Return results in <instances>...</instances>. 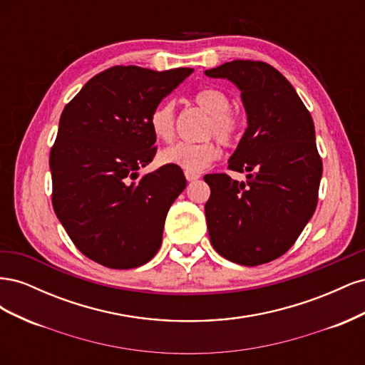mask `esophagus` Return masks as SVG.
Returning <instances> with one entry per match:
<instances>
[{"instance_id": "34e87169", "label": "esophagus", "mask_w": 365, "mask_h": 365, "mask_svg": "<svg viewBox=\"0 0 365 365\" xmlns=\"http://www.w3.org/2000/svg\"><path fill=\"white\" fill-rule=\"evenodd\" d=\"M184 175H185V178H187V181H196L197 178H200V173L197 172H193V170H184Z\"/></svg>"}]
</instances>
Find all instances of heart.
<instances>
[{
    "mask_svg": "<svg viewBox=\"0 0 365 365\" xmlns=\"http://www.w3.org/2000/svg\"><path fill=\"white\" fill-rule=\"evenodd\" d=\"M195 103L210 115L207 135H216L222 143H233L240 130V118L230 111V97L219 88H204L193 96ZM153 137L160 141H170L175 135L173 103L164 101L158 103L149 117ZM220 155V146L215 140L202 143L178 141L161 152L164 164L180 165L187 170H202Z\"/></svg>",
    "mask_w": 365,
    "mask_h": 365,
    "instance_id": "heart-1",
    "label": "heart"
}]
</instances>
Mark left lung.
<instances>
[{
	"label": "left lung",
	"mask_w": 365,
	"mask_h": 365,
	"mask_svg": "<svg viewBox=\"0 0 365 365\" xmlns=\"http://www.w3.org/2000/svg\"><path fill=\"white\" fill-rule=\"evenodd\" d=\"M205 76L239 88L248 125L228 160L248 181L204 176L210 242L230 262L268 263L294 245L317 208L323 163L312 117L288 79L264 62H225Z\"/></svg>",
	"instance_id": "obj_1"
}]
</instances>
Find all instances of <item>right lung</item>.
I'll list each match as a JSON object with an SVG mask.
<instances>
[{"instance_id": "obj_1", "label": "right lung", "mask_w": 365, "mask_h": 365, "mask_svg": "<svg viewBox=\"0 0 365 365\" xmlns=\"http://www.w3.org/2000/svg\"><path fill=\"white\" fill-rule=\"evenodd\" d=\"M192 68H108L63 108L50 152L53 208L82 254L103 267L130 269L161 247L164 220L185 189L178 165L138 178L155 157L149 117Z\"/></svg>"}]
</instances>
